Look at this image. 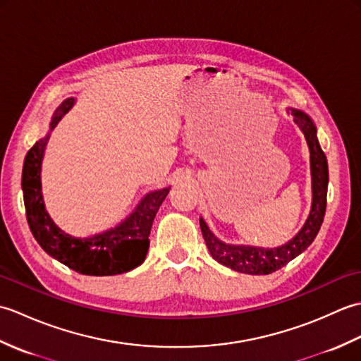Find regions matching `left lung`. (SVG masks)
Masks as SVG:
<instances>
[{
	"mask_svg": "<svg viewBox=\"0 0 361 361\" xmlns=\"http://www.w3.org/2000/svg\"><path fill=\"white\" fill-rule=\"evenodd\" d=\"M287 113L293 116L296 126L301 128L310 152V175H312V206L307 220L295 237L276 248L252 247V245H235L220 240L200 217V228L206 247L211 256L219 264L245 274H270L286 267L290 260L301 255L310 247L323 225L326 214V198L329 185V167L323 149L317 137V126L313 124L307 113L288 106Z\"/></svg>",
	"mask_w": 361,
	"mask_h": 361,
	"instance_id": "8db88e82",
	"label": "left lung"
}]
</instances>
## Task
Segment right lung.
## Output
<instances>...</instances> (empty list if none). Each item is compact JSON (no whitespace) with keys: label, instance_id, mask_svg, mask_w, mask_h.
I'll return each mask as SVG.
<instances>
[{"label":"right lung","instance_id":"add662e5","mask_svg":"<svg viewBox=\"0 0 361 361\" xmlns=\"http://www.w3.org/2000/svg\"><path fill=\"white\" fill-rule=\"evenodd\" d=\"M75 104L68 97L54 111L49 132L27 152L23 164L21 189L26 217L38 245L59 262L88 276H113L140 267L149 251V234L153 219L171 186L145 194L141 202L116 226L90 237H74L59 228L46 211L42 190V163L51 132Z\"/></svg>","mask_w":361,"mask_h":361}]
</instances>
